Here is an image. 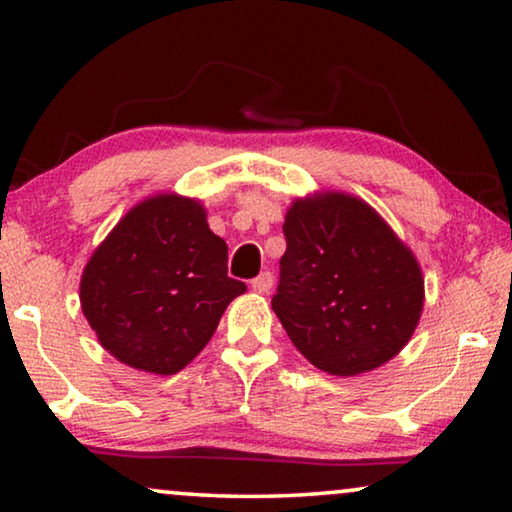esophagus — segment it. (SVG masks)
Here are the masks:
<instances>
[{
	"instance_id": "esophagus-1",
	"label": "esophagus",
	"mask_w": 512,
	"mask_h": 512,
	"mask_svg": "<svg viewBox=\"0 0 512 512\" xmlns=\"http://www.w3.org/2000/svg\"><path fill=\"white\" fill-rule=\"evenodd\" d=\"M273 282H275L273 273L264 271V273H259L255 280H250V287H253V291H257V293H268L273 289Z\"/></svg>"
}]
</instances>
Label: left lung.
Returning a JSON list of instances; mask_svg holds the SVG:
<instances>
[{"label":"left lung","instance_id":"obj_1","mask_svg":"<svg viewBox=\"0 0 512 512\" xmlns=\"http://www.w3.org/2000/svg\"><path fill=\"white\" fill-rule=\"evenodd\" d=\"M287 253L271 300L291 343L318 370L354 377L400 352L418 327V259L361 198L341 192L293 201Z\"/></svg>","mask_w":512,"mask_h":512}]
</instances>
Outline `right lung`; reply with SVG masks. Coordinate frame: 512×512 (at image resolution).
<instances>
[{
    "label": "right lung",
    "instance_id": "obj_1",
    "mask_svg": "<svg viewBox=\"0 0 512 512\" xmlns=\"http://www.w3.org/2000/svg\"><path fill=\"white\" fill-rule=\"evenodd\" d=\"M246 291L228 277V246L196 198L158 194L137 203L94 250L81 307L117 361L153 375L183 370Z\"/></svg>",
    "mask_w": 512,
    "mask_h": 512
}]
</instances>
